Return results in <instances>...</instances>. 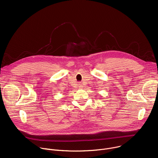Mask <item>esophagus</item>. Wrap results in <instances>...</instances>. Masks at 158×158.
Here are the masks:
<instances>
[{
  "label": "esophagus",
  "instance_id": "1",
  "mask_svg": "<svg viewBox=\"0 0 158 158\" xmlns=\"http://www.w3.org/2000/svg\"><path fill=\"white\" fill-rule=\"evenodd\" d=\"M79 88H82V84L79 83Z\"/></svg>",
  "mask_w": 158,
  "mask_h": 158
}]
</instances>
